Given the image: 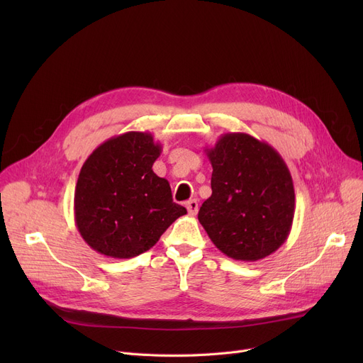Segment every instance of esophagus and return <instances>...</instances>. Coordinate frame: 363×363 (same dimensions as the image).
Returning a JSON list of instances; mask_svg holds the SVG:
<instances>
[{"instance_id": "esophagus-1", "label": "esophagus", "mask_w": 363, "mask_h": 363, "mask_svg": "<svg viewBox=\"0 0 363 363\" xmlns=\"http://www.w3.org/2000/svg\"><path fill=\"white\" fill-rule=\"evenodd\" d=\"M185 206H186V211H188V213H189V215H191V216L197 215V212H199V201H197L196 199H193V200H188Z\"/></svg>"}]
</instances>
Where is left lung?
I'll use <instances>...</instances> for the list:
<instances>
[{"mask_svg": "<svg viewBox=\"0 0 363 363\" xmlns=\"http://www.w3.org/2000/svg\"><path fill=\"white\" fill-rule=\"evenodd\" d=\"M212 163V196L199 220L228 257L256 262L289 238L296 208L290 170L279 152L244 132L223 133L206 148Z\"/></svg>", "mask_w": 363, "mask_h": 363, "instance_id": "obj_1", "label": "left lung"}]
</instances>
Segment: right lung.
<instances>
[{
  "label": "right lung",
  "instance_id": "1",
  "mask_svg": "<svg viewBox=\"0 0 363 363\" xmlns=\"http://www.w3.org/2000/svg\"><path fill=\"white\" fill-rule=\"evenodd\" d=\"M160 152L150 132L130 130L104 141L85 160L74 188V223L92 250L135 257L186 213L172 200L167 179L152 172Z\"/></svg>",
  "mask_w": 363,
  "mask_h": 363
}]
</instances>
